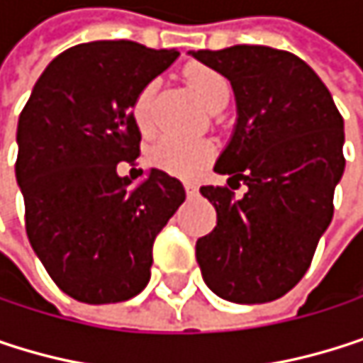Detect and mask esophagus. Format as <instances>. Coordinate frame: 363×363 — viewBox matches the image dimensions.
I'll use <instances>...</instances> for the list:
<instances>
[{
    "label": "esophagus",
    "mask_w": 363,
    "mask_h": 363,
    "mask_svg": "<svg viewBox=\"0 0 363 363\" xmlns=\"http://www.w3.org/2000/svg\"><path fill=\"white\" fill-rule=\"evenodd\" d=\"M185 191H187V196H198V185L191 183V180H187V183H185Z\"/></svg>",
    "instance_id": "1"
}]
</instances>
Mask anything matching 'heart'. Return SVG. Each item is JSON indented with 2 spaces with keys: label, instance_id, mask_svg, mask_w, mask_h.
Listing matches in <instances>:
<instances>
[{
  "label": "heart",
  "instance_id": "heart-1",
  "mask_svg": "<svg viewBox=\"0 0 363 363\" xmlns=\"http://www.w3.org/2000/svg\"><path fill=\"white\" fill-rule=\"evenodd\" d=\"M185 78L196 93V97L213 110L219 104H228L230 99V82L223 74H219L213 67L206 65H189L185 69ZM157 82L144 84L133 104L131 114L135 125L142 133L152 131V104H155ZM215 155V146L208 140H194V138H180V135H163L150 150V157L155 165H159L165 172L178 174V176H191L202 165H206Z\"/></svg>",
  "mask_w": 363,
  "mask_h": 363
}]
</instances>
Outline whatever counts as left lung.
I'll use <instances>...</instances> for the list:
<instances>
[{
    "label": "left lung",
    "instance_id": "obj_1",
    "mask_svg": "<svg viewBox=\"0 0 363 363\" xmlns=\"http://www.w3.org/2000/svg\"><path fill=\"white\" fill-rule=\"evenodd\" d=\"M234 89L238 123L215 172L233 189L202 187L217 228L198 240L206 285L236 304H264L306 274L334 217L345 172V123L321 78L294 52L238 44L191 52Z\"/></svg>",
    "mask_w": 363,
    "mask_h": 363
}]
</instances>
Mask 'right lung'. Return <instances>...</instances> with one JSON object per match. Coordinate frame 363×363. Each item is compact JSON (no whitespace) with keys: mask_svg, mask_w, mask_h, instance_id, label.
Listing matches in <instances>:
<instances>
[{"mask_svg":"<svg viewBox=\"0 0 363 363\" xmlns=\"http://www.w3.org/2000/svg\"><path fill=\"white\" fill-rule=\"evenodd\" d=\"M176 57L129 40L72 46L48 63L18 116L27 236L57 287L78 302L138 296L157 234L185 202L183 185L161 169L135 185L116 172L140 157L138 91Z\"/></svg>","mask_w":363,"mask_h":363,"instance_id":"add662e5","label":"right lung"}]
</instances>
